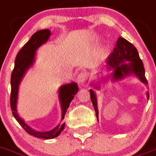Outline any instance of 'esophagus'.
<instances>
[{"label": "esophagus", "instance_id": "34e87169", "mask_svg": "<svg viewBox=\"0 0 156 156\" xmlns=\"http://www.w3.org/2000/svg\"><path fill=\"white\" fill-rule=\"evenodd\" d=\"M87 78H88V74H87V72H85L84 71L80 72L78 74V77H77V80H78V81L80 84L85 83Z\"/></svg>", "mask_w": 156, "mask_h": 156}]
</instances>
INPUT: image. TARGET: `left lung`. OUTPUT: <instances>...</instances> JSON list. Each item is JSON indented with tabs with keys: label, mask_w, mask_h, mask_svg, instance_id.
Here are the masks:
<instances>
[{
	"label": "left lung",
	"mask_w": 156,
	"mask_h": 156,
	"mask_svg": "<svg viewBox=\"0 0 156 156\" xmlns=\"http://www.w3.org/2000/svg\"><path fill=\"white\" fill-rule=\"evenodd\" d=\"M106 68L107 71H113L110 75L112 81H118L123 79L126 77H137L144 85H148L147 80L144 75V68L142 61L139 57V54L137 49L133 44L122 37H119L116 41V47L113 49V52L106 58ZM106 81V78L102 77L99 79V82H92L91 86H93L96 89H99L101 87V81L103 83ZM101 84H99V83ZM92 105L95 111V116L99 119L98 111L97 97L95 92L92 89L89 90ZM147 98L149 99V92H147Z\"/></svg>",
	"instance_id": "left-lung-1"
}]
</instances>
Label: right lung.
I'll use <instances>...</instances> for the list:
<instances>
[{
	"instance_id": "1",
	"label": "right lung",
	"mask_w": 156,
	"mask_h": 156,
	"mask_svg": "<svg viewBox=\"0 0 156 156\" xmlns=\"http://www.w3.org/2000/svg\"><path fill=\"white\" fill-rule=\"evenodd\" d=\"M50 35L51 33L49 29H42L37 31L32 36L29 41L24 45V47L17 54L15 61V68L11 77V109L14 117L26 132L34 137L43 139H52L57 137L64 129L65 123H60L54 129L48 131H39L35 130L28 125L19 116L17 111V102L21 81L29 68H32L34 64L36 50L48 41ZM78 91V84L74 81L68 84H64L58 89V99L61 108V121L64 120V115L69 107L70 103Z\"/></svg>"
}]
</instances>
